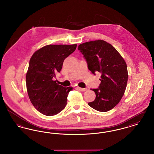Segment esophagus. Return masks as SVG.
<instances>
[{
  "instance_id": "1",
  "label": "esophagus",
  "mask_w": 154,
  "mask_h": 154,
  "mask_svg": "<svg viewBox=\"0 0 154 154\" xmlns=\"http://www.w3.org/2000/svg\"><path fill=\"white\" fill-rule=\"evenodd\" d=\"M77 89H78L79 91H82V92H84V91H87V88H80V87H77Z\"/></svg>"
}]
</instances>
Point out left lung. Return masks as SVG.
<instances>
[{"label": "left lung", "mask_w": 154, "mask_h": 154, "mask_svg": "<svg viewBox=\"0 0 154 154\" xmlns=\"http://www.w3.org/2000/svg\"><path fill=\"white\" fill-rule=\"evenodd\" d=\"M78 49L87 61L88 69L95 75L101 73L99 88L91 89L95 93V99L88 105L101 112L112 109L126 88L128 73L124 59L112 45L102 40L80 44Z\"/></svg>", "instance_id": "8db88e82"}]
</instances>
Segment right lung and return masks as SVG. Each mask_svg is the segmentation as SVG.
Instances as JSON below:
<instances>
[{
	"mask_svg": "<svg viewBox=\"0 0 154 154\" xmlns=\"http://www.w3.org/2000/svg\"><path fill=\"white\" fill-rule=\"evenodd\" d=\"M77 44L47 45L35 52L30 59L26 84L30 100L35 108L47 116L63 110L73 87H63L53 80L63 61L76 49Z\"/></svg>",
	"mask_w": 154,
	"mask_h": 154,
	"instance_id": "1",
	"label": "right lung"
}]
</instances>
